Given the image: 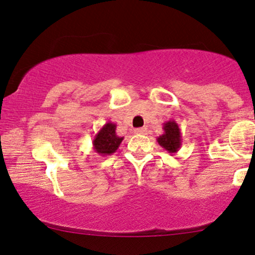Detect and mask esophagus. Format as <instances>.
Returning a JSON list of instances; mask_svg holds the SVG:
<instances>
[{
  "instance_id": "34e87169",
  "label": "esophagus",
  "mask_w": 255,
  "mask_h": 255,
  "mask_svg": "<svg viewBox=\"0 0 255 255\" xmlns=\"http://www.w3.org/2000/svg\"><path fill=\"white\" fill-rule=\"evenodd\" d=\"M146 132H147L146 128H138L134 130V133H137V134H146Z\"/></svg>"
}]
</instances>
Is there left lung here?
Here are the masks:
<instances>
[{
  "instance_id": "obj_1",
  "label": "left lung",
  "mask_w": 255,
  "mask_h": 255,
  "mask_svg": "<svg viewBox=\"0 0 255 255\" xmlns=\"http://www.w3.org/2000/svg\"><path fill=\"white\" fill-rule=\"evenodd\" d=\"M163 130L164 132L157 137V142L169 153H176L182 145V134L178 124L171 119L163 124Z\"/></svg>"
}]
</instances>
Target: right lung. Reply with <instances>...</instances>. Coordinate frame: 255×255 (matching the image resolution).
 <instances>
[{"label": "right lung", "mask_w": 255, "mask_h": 255, "mask_svg": "<svg viewBox=\"0 0 255 255\" xmlns=\"http://www.w3.org/2000/svg\"><path fill=\"white\" fill-rule=\"evenodd\" d=\"M116 128L117 125L112 122H108L105 125H103V128L93 138L92 145L94 151L102 156L112 155L117 151L124 137L117 136Z\"/></svg>", "instance_id": "right-lung-1"}]
</instances>
